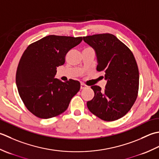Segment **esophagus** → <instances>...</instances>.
Wrapping results in <instances>:
<instances>
[{"label": "esophagus", "mask_w": 159, "mask_h": 159, "mask_svg": "<svg viewBox=\"0 0 159 159\" xmlns=\"http://www.w3.org/2000/svg\"><path fill=\"white\" fill-rule=\"evenodd\" d=\"M87 86L86 85H85V84H84L83 83H82L81 84V86H80V89H86L87 88Z\"/></svg>", "instance_id": "34e87169"}]
</instances>
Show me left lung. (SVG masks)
<instances>
[{
  "label": "left lung",
  "instance_id": "8db88e82",
  "mask_svg": "<svg viewBox=\"0 0 159 159\" xmlns=\"http://www.w3.org/2000/svg\"><path fill=\"white\" fill-rule=\"evenodd\" d=\"M95 51L97 70L105 73L104 90L93 86L95 93L87 107L93 114L103 121H112L123 117L137 98L139 73L137 61L129 48L111 34L83 37Z\"/></svg>",
  "mask_w": 159,
  "mask_h": 159
}]
</instances>
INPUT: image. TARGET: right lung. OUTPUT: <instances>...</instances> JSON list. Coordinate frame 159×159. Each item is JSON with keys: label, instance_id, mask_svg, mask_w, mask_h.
<instances>
[{"label": "right lung", "instance_id": "obj_1", "mask_svg": "<svg viewBox=\"0 0 159 159\" xmlns=\"http://www.w3.org/2000/svg\"><path fill=\"white\" fill-rule=\"evenodd\" d=\"M82 37L50 35L31 44L22 54L16 75L19 95L32 114L41 119L54 117L67 109L80 89V83L55 78L57 67Z\"/></svg>", "mask_w": 159, "mask_h": 159}]
</instances>
